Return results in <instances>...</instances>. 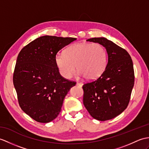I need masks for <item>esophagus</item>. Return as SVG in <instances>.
<instances>
[{
    "label": "esophagus",
    "mask_w": 149,
    "mask_h": 149,
    "mask_svg": "<svg viewBox=\"0 0 149 149\" xmlns=\"http://www.w3.org/2000/svg\"><path fill=\"white\" fill-rule=\"evenodd\" d=\"M83 84L81 82H77V86H82Z\"/></svg>",
    "instance_id": "obj_1"
}]
</instances>
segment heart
I'll list each match as a JSON object with an SVG mask.
<instances>
[{
    "label": "heart",
    "mask_w": 149,
    "mask_h": 149,
    "mask_svg": "<svg viewBox=\"0 0 149 149\" xmlns=\"http://www.w3.org/2000/svg\"><path fill=\"white\" fill-rule=\"evenodd\" d=\"M107 53L99 43H76L68 47L65 54L58 53L55 64L61 76L69 79L76 68L79 74L88 81L98 78L107 65Z\"/></svg>",
    "instance_id": "heart-1"
}]
</instances>
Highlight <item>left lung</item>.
Instances as JSON below:
<instances>
[{"label": "left lung", "instance_id": "8db88e82", "mask_svg": "<svg viewBox=\"0 0 149 149\" xmlns=\"http://www.w3.org/2000/svg\"><path fill=\"white\" fill-rule=\"evenodd\" d=\"M87 41L102 44L108 56L103 74L82 86L86 109L93 118L104 121L119 116L128 105L134 81L133 64L125 49L105 37Z\"/></svg>", "mask_w": 149, "mask_h": 149}]
</instances>
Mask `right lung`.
<instances>
[{"mask_svg":"<svg viewBox=\"0 0 149 149\" xmlns=\"http://www.w3.org/2000/svg\"><path fill=\"white\" fill-rule=\"evenodd\" d=\"M75 38L44 36L21 50L13 84L23 111L36 121L49 123L60 113L65 96L76 82L63 78L54 57Z\"/></svg>","mask_w":149,"mask_h":149,"instance_id":"obj_1","label":"right lung"}]
</instances>
